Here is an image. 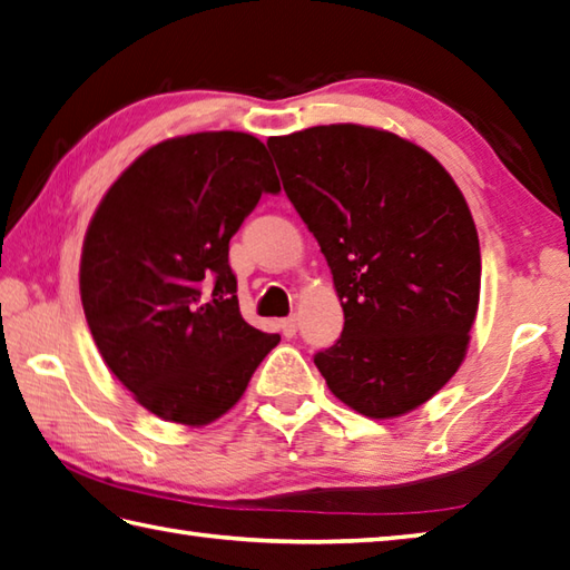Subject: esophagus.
<instances>
[{
  "label": "esophagus",
  "mask_w": 570,
  "mask_h": 570,
  "mask_svg": "<svg viewBox=\"0 0 570 570\" xmlns=\"http://www.w3.org/2000/svg\"><path fill=\"white\" fill-rule=\"evenodd\" d=\"M278 328H282V333H284L286 338H294L296 336V328H298V318L296 316L282 318V321H278Z\"/></svg>",
  "instance_id": "34e87169"
}]
</instances>
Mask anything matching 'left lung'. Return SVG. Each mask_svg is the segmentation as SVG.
Returning <instances> with one entry per match:
<instances>
[{
  "label": "left lung",
  "instance_id": "left-lung-1",
  "mask_svg": "<svg viewBox=\"0 0 570 570\" xmlns=\"http://www.w3.org/2000/svg\"><path fill=\"white\" fill-rule=\"evenodd\" d=\"M266 145L343 306L341 338L314 355L331 393L373 420L428 403L462 365L479 306L460 187L420 145L355 122Z\"/></svg>",
  "mask_w": 570,
  "mask_h": 570
}]
</instances>
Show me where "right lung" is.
Instances as JSON below:
<instances>
[{"mask_svg": "<svg viewBox=\"0 0 570 570\" xmlns=\"http://www.w3.org/2000/svg\"><path fill=\"white\" fill-rule=\"evenodd\" d=\"M278 189L262 140L217 130L153 145L100 199L81 254L83 314L153 415L189 428L222 417L282 341L242 318L229 266V239Z\"/></svg>", "mask_w": 570, "mask_h": 570, "instance_id": "1", "label": "right lung"}]
</instances>
